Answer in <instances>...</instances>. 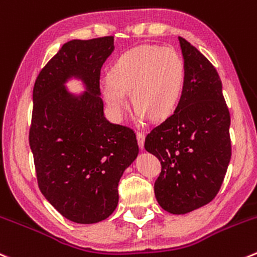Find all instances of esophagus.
<instances>
[{
    "label": "esophagus",
    "instance_id": "esophagus-1",
    "mask_svg": "<svg viewBox=\"0 0 257 257\" xmlns=\"http://www.w3.org/2000/svg\"><path fill=\"white\" fill-rule=\"evenodd\" d=\"M137 139H138V146L141 147V149H143L144 147V139H146V136L142 132H137Z\"/></svg>",
    "mask_w": 257,
    "mask_h": 257
}]
</instances>
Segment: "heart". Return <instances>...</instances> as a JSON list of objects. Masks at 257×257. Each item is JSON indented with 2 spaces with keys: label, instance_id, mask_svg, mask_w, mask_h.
I'll list each match as a JSON object with an SVG mask.
<instances>
[{
  "label": "heart",
  "instance_id": "1",
  "mask_svg": "<svg viewBox=\"0 0 257 257\" xmlns=\"http://www.w3.org/2000/svg\"><path fill=\"white\" fill-rule=\"evenodd\" d=\"M186 85V65L174 50L161 46H138L124 52L100 89L111 115L120 120L128 95L136 106L138 121L152 115L167 118L181 100Z\"/></svg>",
  "mask_w": 257,
  "mask_h": 257
}]
</instances>
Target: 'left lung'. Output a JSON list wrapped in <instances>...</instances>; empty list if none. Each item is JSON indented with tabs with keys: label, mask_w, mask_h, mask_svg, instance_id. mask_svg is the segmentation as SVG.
Instances as JSON below:
<instances>
[{
	"label": "left lung",
	"mask_w": 257,
	"mask_h": 257,
	"mask_svg": "<svg viewBox=\"0 0 257 257\" xmlns=\"http://www.w3.org/2000/svg\"><path fill=\"white\" fill-rule=\"evenodd\" d=\"M186 85L176 110L146 137L144 148L162 171L154 183L159 206L184 215L216 197L231 159L230 111L213 65L178 37Z\"/></svg>",
	"instance_id": "1"
}]
</instances>
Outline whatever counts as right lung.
Returning <instances> with one entry per match:
<instances>
[{"label":"right lung","mask_w":257,"mask_h":257,"mask_svg":"<svg viewBox=\"0 0 257 257\" xmlns=\"http://www.w3.org/2000/svg\"><path fill=\"white\" fill-rule=\"evenodd\" d=\"M113 50V36L71 40L34 85L29 142L39 188L76 223H96L114 212L120 177L139 152L133 129L104 116L100 70ZM70 77L80 78L87 91L69 93L65 83Z\"/></svg>","instance_id":"1"}]
</instances>
